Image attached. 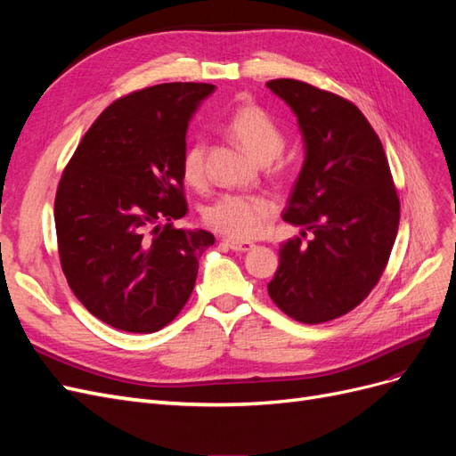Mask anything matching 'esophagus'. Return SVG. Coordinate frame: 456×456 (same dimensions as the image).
Segmentation results:
<instances>
[{
	"mask_svg": "<svg viewBox=\"0 0 456 456\" xmlns=\"http://www.w3.org/2000/svg\"><path fill=\"white\" fill-rule=\"evenodd\" d=\"M224 245H228L232 251H241V253L249 251V249H253V247H255L253 241H241V240H232V238H226Z\"/></svg>",
	"mask_w": 456,
	"mask_h": 456,
	"instance_id": "obj_1",
	"label": "esophagus"
}]
</instances>
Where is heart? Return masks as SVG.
<instances>
[{"label":"heart","instance_id":"heart-1","mask_svg":"<svg viewBox=\"0 0 456 456\" xmlns=\"http://www.w3.org/2000/svg\"><path fill=\"white\" fill-rule=\"evenodd\" d=\"M224 129L233 141L240 142L258 161H268L281 154L285 134L275 119L265 108L255 102H243L226 118ZM181 169L184 181L191 186H200L205 178V144L191 141L186 144ZM278 163L273 171H280ZM278 211V203L266 194H230L218 196L207 207L203 218L213 230L230 238L249 240L265 230L268 220Z\"/></svg>","mask_w":456,"mask_h":456}]
</instances>
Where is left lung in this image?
Returning <instances> with one entry per match:
<instances>
[{
  "label": "left lung",
  "instance_id": "obj_1",
  "mask_svg": "<svg viewBox=\"0 0 456 456\" xmlns=\"http://www.w3.org/2000/svg\"><path fill=\"white\" fill-rule=\"evenodd\" d=\"M266 86L293 108L306 148L283 218L314 233L281 243L268 295L293 320L325 323L379 283L397 236V190L379 134L354 102L298 79Z\"/></svg>",
  "mask_w": 456,
  "mask_h": 456
}]
</instances>
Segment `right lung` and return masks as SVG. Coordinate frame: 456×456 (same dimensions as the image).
I'll use <instances>...</instances> for the list:
<instances>
[{"label":"right lung","mask_w":456,"mask_h":456,"mask_svg":"<svg viewBox=\"0 0 456 456\" xmlns=\"http://www.w3.org/2000/svg\"><path fill=\"white\" fill-rule=\"evenodd\" d=\"M215 87L161 84L119 96L94 119L54 196L61 266L94 317L156 333L181 314L215 236L186 232L181 158L188 121Z\"/></svg>","instance_id":"add662e5"}]
</instances>
